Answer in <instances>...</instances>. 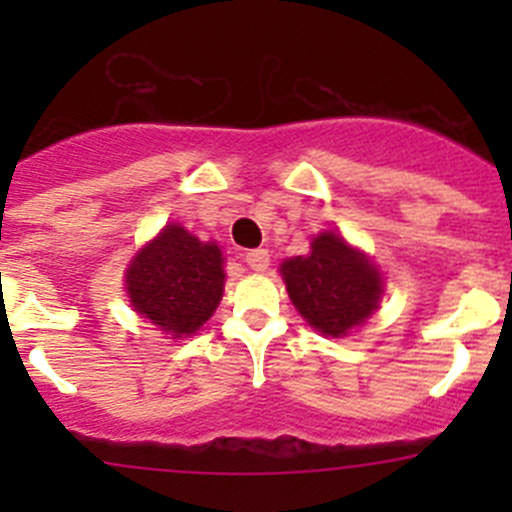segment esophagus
Listing matches in <instances>:
<instances>
[{
	"label": "esophagus",
	"mask_w": 512,
	"mask_h": 512,
	"mask_svg": "<svg viewBox=\"0 0 512 512\" xmlns=\"http://www.w3.org/2000/svg\"><path fill=\"white\" fill-rule=\"evenodd\" d=\"M245 262H247V267H250V270L265 272L267 267H270V252L262 250V247H257V250L247 252Z\"/></svg>",
	"instance_id": "1"
}]
</instances>
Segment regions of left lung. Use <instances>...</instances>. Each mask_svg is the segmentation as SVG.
Instances as JSON below:
<instances>
[{"mask_svg":"<svg viewBox=\"0 0 512 512\" xmlns=\"http://www.w3.org/2000/svg\"><path fill=\"white\" fill-rule=\"evenodd\" d=\"M280 275L297 312L327 337H347L379 309L384 277L339 232L324 230L309 255L289 257Z\"/></svg>","mask_w":512,"mask_h":512,"instance_id":"8db88e82","label":"left lung"}]
</instances>
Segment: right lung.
<instances>
[{"instance_id":"right-lung-1","label":"right lung","mask_w":512,"mask_h":512,"mask_svg":"<svg viewBox=\"0 0 512 512\" xmlns=\"http://www.w3.org/2000/svg\"><path fill=\"white\" fill-rule=\"evenodd\" d=\"M223 262L218 242H203L170 223L128 265V299L160 332L173 339L190 337L223 299Z\"/></svg>"}]
</instances>
